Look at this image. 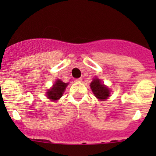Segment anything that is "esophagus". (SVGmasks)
Returning <instances> with one entry per match:
<instances>
[{
	"label": "esophagus",
	"mask_w": 156,
	"mask_h": 156,
	"mask_svg": "<svg viewBox=\"0 0 156 156\" xmlns=\"http://www.w3.org/2000/svg\"><path fill=\"white\" fill-rule=\"evenodd\" d=\"M76 82H81L82 81V78H77V79H75Z\"/></svg>",
	"instance_id": "obj_1"
}]
</instances>
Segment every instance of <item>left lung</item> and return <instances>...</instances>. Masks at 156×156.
Wrapping results in <instances>:
<instances>
[{
  "label": "left lung",
  "instance_id": "8db88e82",
  "mask_svg": "<svg viewBox=\"0 0 156 156\" xmlns=\"http://www.w3.org/2000/svg\"><path fill=\"white\" fill-rule=\"evenodd\" d=\"M90 88L92 89L95 97L100 100H105L109 96L110 90H108V88L106 87L102 83H101L100 80L98 78L94 79V80L90 83Z\"/></svg>",
  "mask_w": 156,
  "mask_h": 156
}]
</instances>
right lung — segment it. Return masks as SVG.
Segmentation results:
<instances>
[{"mask_svg":"<svg viewBox=\"0 0 156 156\" xmlns=\"http://www.w3.org/2000/svg\"><path fill=\"white\" fill-rule=\"evenodd\" d=\"M67 85L68 83H63L60 80H58L54 84V86L52 87L51 89L47 92V96L48 98L51 99V100H58L62 96L63 92Z\"/></svg>","mask_w":156,"mask_h":156,"instance_id":"right-lung-1","label":"right lung"}]
</instances>
